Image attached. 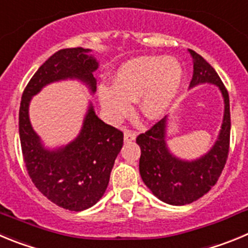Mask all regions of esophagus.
<instances>
[{
  "instance_id": "34e87169",
  "label": "esophagus",
  "mask_w": 248,
  "mask_h": 248,
  "mask_svg": "<svg viewBox=\"0 0 248 248\" xmlns=\"http://www.w3.org/2000/svg\"><path fill=\"white\" fill-rule=\"evenodd\" d=\"M136 137H137V135H136V132H133V131H129V129H126V131H124V142H132V140H136Z\"/></svg>"
}]
</instances>
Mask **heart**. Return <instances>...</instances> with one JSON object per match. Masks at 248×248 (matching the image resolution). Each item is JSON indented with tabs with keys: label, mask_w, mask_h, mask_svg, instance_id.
Listing matches in <instances>:
<instances>
[{
	"label": "heart",
	"mask_w": 248,
	"mask_h": 248,
	"mask_svg": "<svg viewBox=\"0 0 248 248\" xmlns=\"http://www.w3.org/2000/svg\"><path fill=\"white\" fill-rule=\"evenodd\" d=\"M183 68L175 58L155 55L124 62L113 75V85H100L97 95L108 119L117 121L140 96V108L148 119L166 112L183 85Z\"/></svg>",
	"instance_id": "b5f03b06"
}]
</instances>
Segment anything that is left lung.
<instances>
[{"label":"left lung","instance_id":"left-lung-1","mask_svg":"<svg viewBox=\"0 0 248 248\" xmlns=\"http://www.w3.org/2000/svg\"><path fill=\"white\" fill-rule=\"evenodd\" d=\"M193 58V79L189 89L213 84L224 99V119L214 146L202 157L186 160L174 155L167 144L168 116L140 133L136 142L140 148V174L147 188L158 199L170 205H186L200 199L217 182L226 164L230 147V100L227 90L215 69L206 60L188 49Z\"/></svg>","mask_w":248,"mask_h":248}]
</instances>
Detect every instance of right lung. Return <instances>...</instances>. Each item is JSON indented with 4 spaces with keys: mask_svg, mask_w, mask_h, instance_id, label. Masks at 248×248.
Instances as JSON below:
<instances>
[{
    "mask_svg": "<svg viewBox=\"0 0 248 248\" xmlns=\"http://www.w3.org/2000/svg\"><path fill=\"white\" fill-rule=\"evenodd\" d=\"M90 49H60L35 71L22 95L19 138L27 170L37 189L58 206L70 211L86 210L102 198L124 133L97 117L89 105L75 140L49 149L33 129L30 104L44 86L63 80H79L91 93L96 91L93 71L99 68Z\"/></svg>",
    "mask_w": 248,
    "mask_h": 248,
    "instance_id": "add662e5",
    "label": "right lung"
}]
</instances>
